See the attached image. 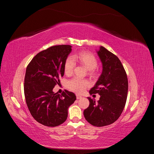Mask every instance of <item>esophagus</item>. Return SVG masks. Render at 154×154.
I'll list each match as a JSON object with an SVG mask.
<instances>
[{"label": "esophagus", "mask_w": 154, "mask_h": 154, "mask_svg": "<svg viewBox=\"0 0 154 154\" xmlns=\"http://www.w3.org/2000/svg\"><path fill=\"white\" fill-rule=\"evenodd\" d=\"M82 96L81 95H79V94H76V98L78 100V99H80L82 98Z\"/></svg>", "instance_id": "1"}]
</instances>
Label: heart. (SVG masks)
I'll return each instance as SVG.
<instances>
[{"label":"heart","instance_id":"1","mask_svg":"<svg viewBox=\"0 0 154 154\" xmlns=\"http://www.w3.org/2000/svg\"><path fill=\"white\" fill-rule=\"evenodd\" d=\"M75 61H78L84 66L90 74H93L94 70L97 66V60L94 55L89 53L81 52L73 57H69L67 58L64 65V71L67 75L71 74L75 67ZM89 84V82L85 79L74 77L67 82V87L72 91L81 93L85 89Z\"/></svg>","mask_w":154,"mask_h":154}]
</instances>
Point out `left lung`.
Instances as JSON below:
<instances>
[{
    "mask_svg": "<svg viewBox=\"0 0 154 154\" xmlns=\"http://www.w3.org/2000/svg\"><path fill=\"white\" fill-rule=\"evenodd\" d=\"M97 54L102 63V72L90 94H99L100 100L88 97L89 106L83 111L87 122L95 127L114 123L125 108L128 94V79L119 59L103 46Z\"/></svg>",
    "mask_w": 154,
    "mask_h": 154,
    "instance_id": "left-lung-1",
    "label": "left lung"
}]
</instances>
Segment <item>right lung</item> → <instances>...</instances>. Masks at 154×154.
Returning <instances> with one entry per match:
<instances>
[{
  "label": "right lung",
  "instance_id": "add662e5",
  "mask_svg": "<svg viewBox=\"0 0 154 154\" xmlns=\"http://www.w3.org/2000/svg\"><path fill=\"white\" fill-rule=\"evenodd\" d=\"M72 46H52L41 51L26 68L24 95L29 110L40 124L54 127L66 122L68 109L76 100L75 94L67 90L62 94L53 92L64 75V65Z\"/></svg>",
  "mask_w": 154,
  "mask_h": 154
}]
</instances>
